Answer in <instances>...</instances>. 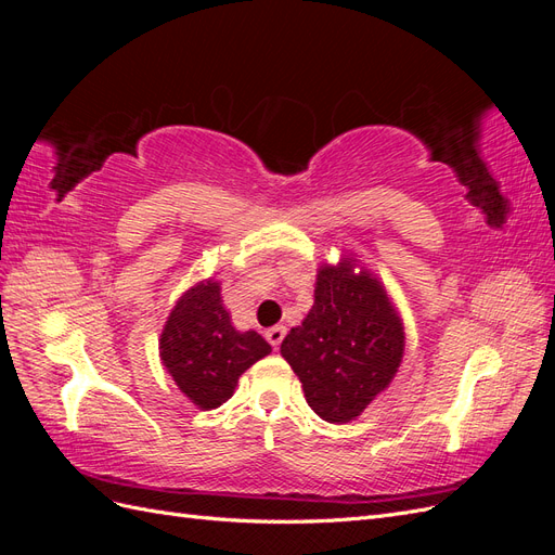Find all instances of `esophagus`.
<instances>
[{"label":"esophagus","instance_id":"esophagus-1","mask_svg":"<svg viewBox=\"0 0 555 555\" xmlns=\"http://www.w3.org/2000/svg\"><path fill=\"white\" fill-rule=\"evenodd\" d=\"M284 335H287V328H284V326H273V328L266 331V340L278 349L280 343L284 340Z\"/></svg>","mask_w":555,"mask_h":555}]
</instances>
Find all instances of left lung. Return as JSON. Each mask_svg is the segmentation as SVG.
Listing matches in <instances>:
<instances>
[{"label": "left lung", "instance_id": "1", "mask_svg": "<svg viewBox=\"0 0 555 555\" xmlns=\"http://www.w3.org/2000/svg\"><path fill=\"white\" fill-rule=\"evenodd\" d=\"M343 257L317 271L314 306L282 340L308 405L328 424L357 418L398 373L405 331L382 282Z\"/></svg>", "mask_w": 555, "mask_h": 555}]
</instances>
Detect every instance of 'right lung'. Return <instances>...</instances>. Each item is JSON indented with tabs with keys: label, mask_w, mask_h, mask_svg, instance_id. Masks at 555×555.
I'll list each match as a JSON object with an SVG mask.
<instances>
[{
	"label": "right lung",
	"mask_w": 555,
	"mask_h": 555,
	"mask_svg": "<svg viewBox=\"0 0 555 555\" xmlns=\"http://www.w3.org/2000/svg\"><path fill=\"white\" fill-rule=\"evenodd\" d=\"M266 354H271V345L257 331L233 328L215 280L198 282L178 298L159 338L166 371L201 410L227 402L238 377Z\"/></svg>",
	"instance_id": "1"
}]
</instances>
